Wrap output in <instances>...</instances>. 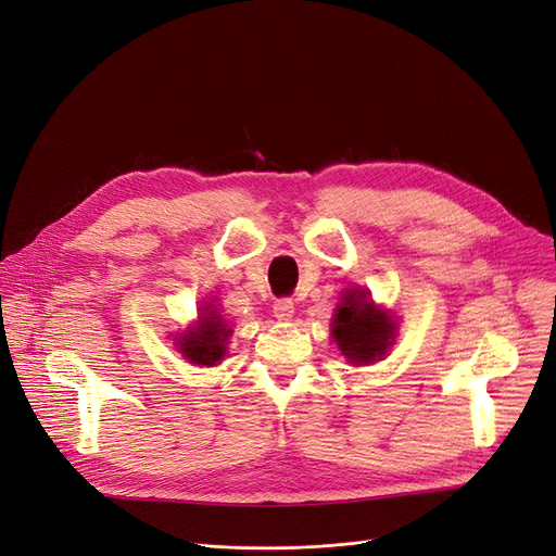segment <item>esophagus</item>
Returning a JSON list of instances; mask_svg holds the SVG:
<instances>
[{
  "label": "esophagus",
  "mask_w": 556,
  "mask_h": 556,
  "mask_svg": "<svg viewBox=\"0 0 556 556\" xmlns=\"http://www.w3.org/2000/svg\"><path fill=\"white\" fill-rule=\"evenodd\" d=\"M273 314H275V318L277 320H291L293 318V314H295V304H293V300H289V298H281V300H277L275 302V306H273Z\"/></svg>",
  "instance_id": "34e87169"
}]
</instances>
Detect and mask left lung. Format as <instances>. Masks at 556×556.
Wrapping results in <instances>:
<instances>
[{
	"label": "left lung",
	"instance_id": "left-lung-1",
	"mask_svg": "<svg viewBox=\"0 0 556 556\" xmlns=\"http://www.w3.org/2000/svg\"><path fill=\"white\" fill-rule=\"evenodd\" d=\"M332 334L341 353L355 362L368 364L380 359L394 339V323L378 312L364 291L348 293L332 320Z\"/></svg>",
	"mask_w": 556,
	"mask_h": 556
}]
</instances>
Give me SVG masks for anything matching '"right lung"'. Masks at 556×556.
Instances as JSON below:
<instances>
[{"mask_svg": "<svg viewBox=\"0 0 556 556\" xmlns=\"http://www.w3.org/2000/svg\"><path fill=\"white\" fill-rule=\"evenodd\" d=\"M229 334L231 330H226L222 325L219 314L213 309H205V314L199 320V327H194L190 334H185L180 339V353L192 364L213 366L226 353L224 343L229 339Z\"/></svg>", "mask_w": 556, "mask_h": 556, "instance_id": "add662e5", "label": "right lung"}]
</instances>
